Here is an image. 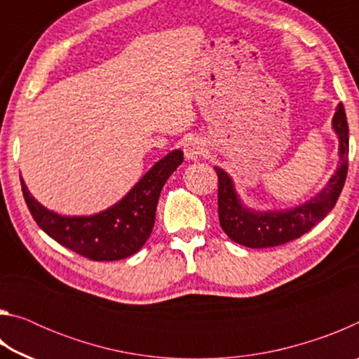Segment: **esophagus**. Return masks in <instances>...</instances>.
<instances>
[{
    "instance_id": "esophagus-1",
    "label": "esophagus",
    "mask_w": 359,
    "mask_h": 359,
    "mask_svg": "<svg viewBox=\"0 0 359 359\" xmlns=\"http://www.w3.org/2000/svg\"><path fill=\"white\" fill-rule=\"evenodd\" d=\"M184 154L187 160H196L204 154V142L201 137H190L184 145Z\"/></svg>"
}]
</instances>
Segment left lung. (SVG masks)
Returning a JSON list of instances; mask_svg holds the SVG:
<instances>
[{"label":"left lung","instance_id":"left-lung-1","mask_svg":"<svg viewBox=\"0 0 359 359\" xmlns=\"http://www.w3.org/2000/svg\"><path fill=\"white\" fill-rule=\"evenodd\" d=\"M332 130L339 139V165L323 190L309 201L291 209L255 210L242 203L231 175L214 166L218 175V218L229 239L250 248L287 244L301 238L323 220L336 205L348 171V123L342 102L332 117Z\"/></svg>","mask_w":359,"mask_h":359}]
</instances>
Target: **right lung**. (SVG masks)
<instances>
[{"label":"right lung","instance_id":"1","mask_svg":"<svg viewBox=\"0 0 359 359\" xmlns=\"http://www.w3.org/2000/svg\"><path fill=\"white\" fill-rule=\"evenodd\" d=\"M182 161L184 151H169L118 203L95 215L69 217L48 210L32 196L23 179L22 191L38 226L53 241L93 261H117L135 255L147 242L161 188Z\"/></svg>","mask_w":359,"mask_h":359}]
</instances>
